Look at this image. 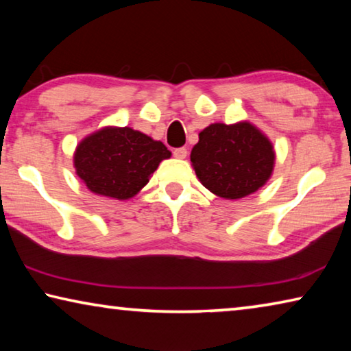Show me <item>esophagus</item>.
<instances>
[{"mask_svg": "<svg viewBox=\"0 0 351 351\" xmlns=\"http://www.w3.org/2000/svg\"><path fill=\"white\" fill-rule=\"evenodd\" d=\"M173 156L175 158H178V159H184V158H187V150L186 148H175L173 150Z\"/></svg>", "mask_w": 351, "mask_h": 351, "instance_id": "esophagus-1", "label": "esophagus"}]
</instances>
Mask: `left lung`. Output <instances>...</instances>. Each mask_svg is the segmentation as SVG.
Masks as SVG:
<instances>
[{"instance_id":"8db88e82","label":"left lung","mask_w":351,"mask_h":351,"mask_svg":"<svg viewBox=\"0 0 351 351\" xmlns=\"http://www.w3.org/2000/svg\"><path fill=\"white\" fill-rule=\"evenodd\" d=\"M199 182L224 199H240L257 192L272 175L276 152L268 136L254 123H210L199 133L190 153Z\"/></svg>"}]
</instances>
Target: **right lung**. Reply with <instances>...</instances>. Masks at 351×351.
Listing matches in <instances>:
<instances>
[{
    "label": "right lung",
    "mask_w": 351,
    "mask_h": 351,
    "mask_svg": "<svg viewBox=\"0 0 351 351\" xmlns=\"http://www.w3.org/2000/svg\"><path fill=\"white\" fill-rule=\"evenodd\" d=\"M171 153L161 141L130 127H104L83 138L74 152L75 173L100 197L130 199Z\"/></svg>",
    "instance_id": "1"
}]
</instances>
